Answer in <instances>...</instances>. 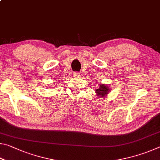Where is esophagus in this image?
<instances>
[{"label": "esophagus", "instance_id": "1", "mask_svg": "<svg viewBox=\"0 0 160 160\" xmlns=\"http://www.w3.org/2000/svg\"><path fill=\"white\" fill-rule=\"evenodd\" d=\"M72 75H73V77L75 78H79L80 77V73L78 72H74L73 73H72Z\"/></svg>", "mask_w": 160, "mask_h": 160}]
</instances>
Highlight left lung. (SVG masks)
Returning <instances> with one entry per match:
<instances>
[{
  "label": "left lung",
  "instance_id": "1",
  "mask_svg": "<svg viewBox=\"0 0 160 160\" xmlns=\"http://www.w3.org/2000/svg\"><path fill=\"white\" fill-rule=\"evenodd\" d=\"M110 92V88L106 84H102L98 89H96L95 92L98 97H106Z\"/></svg>",
  "mask_w": 160,
  "mask_h": 160
}]
</instances>
